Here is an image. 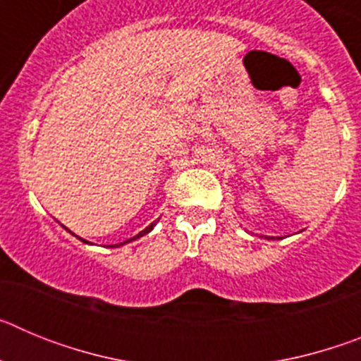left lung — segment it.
<instances>
[{"label": "left lung", "mask_w": 361, "mask_h": 361, "mask_svg": "<svg viewBox=\"0 0 361 361\" xmlns=\"http://www.w3.org/2000/svg\"><path fill=\"white\" fill-rule=\"evenodd\" d=\"M266 238H273V237H266Z\"/></svg>", "instance_id": "obj_1"}]
</instances>
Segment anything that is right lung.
I'll return each mask as SVG.
<instances>
[{
	"mask_svg": "<svg viewBox=\"0 0 361 361\" xmlns=\"http://www.w3.org/2000/svg\"><path fill=\"white\" fill-rule=\"evenodd\" d=\"M153 226H155V222H152V224H149L148 228H146V229H142V231L139 233V235H135V237H133V238H130V240L123 242V244H128V242L135 240V238H141V237H145L146 233H149V231H152V229H153ZM65 229H66V228H65ZM75 237H78V235H75ZM78 238H79V237H78ZM79 240H82V238H79ZM82 242H85V244H88V242H86V240H82ZM123 244H116V245H111V247H119V245H123Z\"/></svg>",
	"mask_w": 361,
	"mask_h": 361,
	"instance_id": "obj_1",
	"label": "right lung"
}]
</instances>
